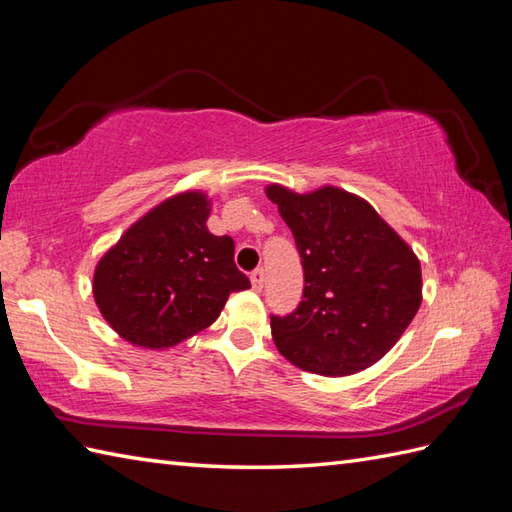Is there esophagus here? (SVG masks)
I'll return each instance as SVG.
<instances>
[{
	"label": "esophagus",
	"instance_id": "esophagus-1",
	"mask_svg": "<svg viewBox=\"0 0 512 512\" xmlns=\"http://www.w3.org/2000/svg\"><path fill=\"white\" fill-rule=\"evenodd\" d=\"M252 287H254V291H263V285H265V271L263 269H256L252 276Z\"/></svg>",
	"mask_w": 512,
	"mask_h": 512
}]
</instances>
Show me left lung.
Returning a JSON list of instances; mask_svg holds the SVG:
<instances>
[{
    "instance_id": "left-lung-1",
    "label": "left lung",
    "mask_w": 512,
    "mask_h": 512,
    "mask_svg": "<svg viewBox=\"0 0 512 512\" xmlns=\"http://www.w3.org/2000/svg\"><path fill=\"white\" fill-rule=\"evenodd\" d=\"M298 245L302 302L271 317L278 352L300 370L348 377L388 355L423 302L414 249L366 199L337 186L295 192L269 184Z\"/></svg>"
}]
</instances>
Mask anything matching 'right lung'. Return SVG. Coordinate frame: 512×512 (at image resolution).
<instances>
[{
  "label": "right lung",
  "instance_id": "obj_1",
  "mask_svg": "<svg viewBox=\"0 0 512 512\" xmlns=\"http://www.w3.org/2000/svg\"><path fill=\"white\" fill-rule=\"evenodd\" d=\"M212 199L184 190L129 225L94 269L100 315L124 342L173 348L221 315L232 291L249 289L234 265V241L208 230Z\"/></svg>",
  "mask_w": 512,
  "mask_h": 512
}]
</instances>
